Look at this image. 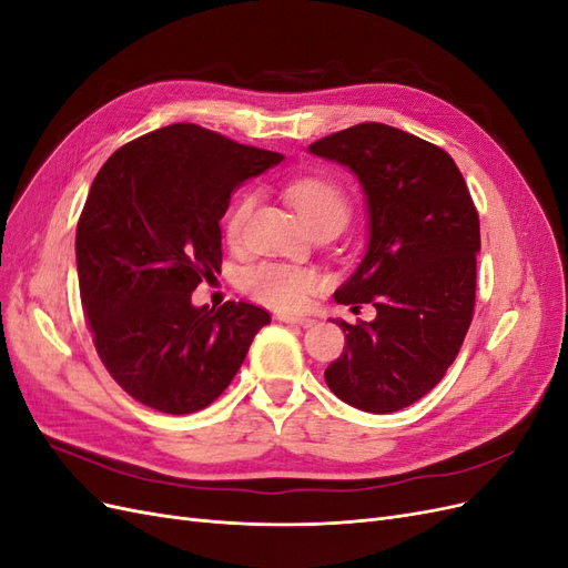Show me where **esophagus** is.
<instances>
[{"label": "esophagus", "mask_w": 568, "mask_h": 568, "mask_svg": "<svg viewBox=\"0 0 568 568\" xmlns=\"http://www.w3.org/2000/svg\"><path fill=\"white\" fill-rule=\"evenodd\" d=\"M277 320H280V322H286V324H298V326H303V329H307V326H313V324H315V320H311V317H303V315H288V313L277 315Z\"/></svg>", "instance_id": "esophagus-1"}]
</instances>
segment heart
Returning a JSON list of instances; mask_svg holds the SVG:
<instances>
[{"mask_svg":"<svg viewBox=\"0 0 568 568\" xmlns=\"http://www.w3.org/2000/svg\"><path fill=\"white\" fill-rule=\"evenodd\" d=\"M286 196L294 203V209L307 227H313L320 220H338L343 225L351 213L346 194L329 178H301L288 182ZM253 203L255 196L251 192H242L232 201L225 215V232L230 242L242 239ZM242 286L257 303L277 307V311H298L305 305L307 296L320 286V274L311 267L267 261L248 267L242 277Z\"/></svg>","mask_w":568,"mask_h":568,"instance_id":"obj_1","label":"heart"}]
</instances>
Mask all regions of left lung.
<instances>
[{"label": "left lung", "instance_id": "1", "mask_svg": "<svg viewBox=\"0 0 568 568\" xmlns=\"http://www.w3.org/2000/svg\"><path fill=\"white\" fill-rule=\"evenodd\" d=\"M311 153L351 168L367 196V251L334 301L376 307L372 322H336L346 346L324 379L343 403L386 415L424 398L467 336L476 205L448 153L398 128L359 123L313 142Z\"/></svg>", "mask_w": 568, "mask_h": 568}]
</instances>
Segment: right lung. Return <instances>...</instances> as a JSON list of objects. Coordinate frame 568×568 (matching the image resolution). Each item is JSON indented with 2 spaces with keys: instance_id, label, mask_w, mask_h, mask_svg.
Returning <instances> with one entry per match:
<instances>
[{
  "instance_id": "obj_1",
  "label": "right lung",
  "mask_w": 568,
  "mask_h": 568,
  "mask_svg": "<svg viewBox=\"0 0 568 568\" xmlns=\"http://www.w3.org/2000/svg\"><path fill=\"white\" fill-rule=\"evenodd\" d=\"M282 153L175 123L120 146L101 165L78 220L84 317L115 384L165 415L209 407L242 367L263 307H194L222 265L220 220L234 189Z\"/></svg>"
}]
</instances>
